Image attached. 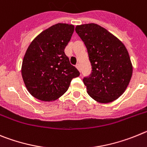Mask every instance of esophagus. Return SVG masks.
I'll use <instances>...</instances> for the list:
<instances>
[{
	"mask_svg": "<svg viewBox=\"0 0 147 147\" xmlns=\"http://www.w3.org/2000/svg\"><path fill=\"white\" fill-rule=\"evenodd\" d=\"M76 67H77V69H78V70L80 72V70H81V69H80V64H77Z\"/></svg>",
	"mask_w": 147,
	"mask_h": 147,
	"instance_id": "esophagus-1",
	"label": "esophagus"
}]
</instances>
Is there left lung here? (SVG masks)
<instances>
[{
    "instance_id": "obj_1",
    "label": "left lung",
    "mask_w": 147,
    "mask_h": 147,
    "mask_svg": "<svg viewBox=\"0 0 147 147\" xmlns=\"http://www.w3.org/2000/svg\"><path fill=\"white\" fill-rule=\"evenodd\" d=\"M75 31L86 47L92 66L89 76L83 78L88 95L102 103L118 99L133 73L125 46L106 29L94 23L77 26Z\"/></svg>"
}]
</instances>
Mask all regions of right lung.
<instances>
[{
	"mask_svg": "<svg viewBox=\"0 0 147 147\" xmlns=\"http://www.w3.org/2000/svg\"><path fill=\"white\" fill-rule=\"evenodd\" d=\"M74 28L65 23L52 26L28 47L22 61V76L28 91L35 98L56 100L67 92L71 80L80 75L64 53Z\"/></svg>",
	"mask_w": 147,
	"mask_h": 147,
	"instance_id": "obj_1",
	"label": "right lung"
}]
</instances>
